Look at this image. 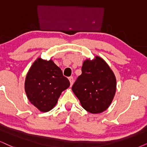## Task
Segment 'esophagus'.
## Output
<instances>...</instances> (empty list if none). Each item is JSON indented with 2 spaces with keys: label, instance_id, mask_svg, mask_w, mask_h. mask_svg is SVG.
Listing matches in <instances>:
<instances>
[{
  "label": "esophagus",
  "instance_id": "34e87169",
  "mask_svg": "<svg viewBox=\"0 0 147 147\" xmlns=\"http://www.w3.org/2000/svg\"><path fill=\"white\" fill-rule=\"evenodd\" d=\"M68 79H69V81H70V86H72V84H73V83H74L73 77H70L69 78H68Z\"/></svg>",
  "mask_w": 147,
  "mask_h": 147
}]
</instances>
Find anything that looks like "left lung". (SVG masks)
<instances>
[{"mask_svg":"<svg viewBox=\"0 0 147 147\" xmlns=\"http://www.w3.org/2000/svg\"><path fill=\"white\" fill-rule=\"evenodd\" d=\"M82 74L72 87L83 108L91 113H100L109 108L116 91V79L101 57L85 60Z\"/></svg>","mask_w":147,"mask_h":147,"instance_id":"left-lung-1","label":"left lung"}]
</instances>
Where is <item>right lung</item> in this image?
Masks as SVG:
<instances>
[{
    "instance_id": "add662e5",
    "label": "right lung",
    "mask_w": 147,
    "mask_h": 147,
    "mask_svg": "<svg viewBox=\"0 0 147 147\" xmlns=\"http://www.w3.org/2000/svg\"><path fill=\"white\" fill-rule=\"evenodd\" d=\"M70 86L62 70L52 60L38 58L28 72L25 91L28 98L42 112L51 110L61 93Z\"/></svg>"
}]
</instances>
